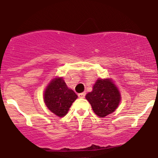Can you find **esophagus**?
Here are the masks:
<instances>
[{"instance_id": "esophagus-1", "label": "esophagus", "mask_w": 158, "mask_h": 158, "mask_svg": "<svg viewBox=\"0 0 158 158\" xmlns=\"http://www.w3.org/2000/svg\"><path fill=\"white\" fill-rule=\"evenodd\" d=\"M85 95H86V93H80V94H78V96H79V98H84L85 97Z\"/></svg>"}]
</instances>
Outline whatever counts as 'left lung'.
<instances>
[{"label":"left lung","instance_id":"obj_1","mask_svg":"<svg viewBox=\"0 0 158 158\" xmlns=\"http://www.w3.org/2000/svg\"><path fill=\"white\" fill-rule=\"evenodd\" d=\"M93 111L99 117L113 113L121 101L120 90L112 79H98L91 92L86 95Z\"/></svg>","mask_w":158,"mask_h":158}]
</instances>
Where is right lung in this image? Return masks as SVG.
Here are the masks:
<instances>
[{
    "instance_id": "add662e5",
    "label": "right lung",
    "mask_w": 158,
    "mask_h": 158,
    "mask_svg": "<svg viewBox=\"0 0 158 158\" xmlns=\"http://www.w3.org/2000/svg\"><path fill=\"white\" fill-rule=\"evenodd\" d=\"M43 96L46 107L59 117H63L68 113L78 98L77 94L68 87L63 78L56 76L49 82Z\"/></svg>"
}]
</instances>
